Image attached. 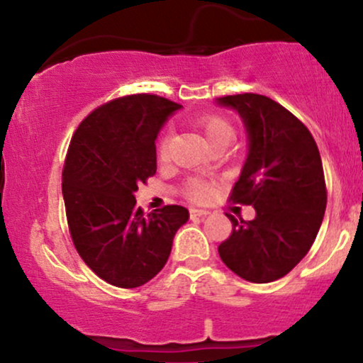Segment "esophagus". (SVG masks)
I'll return each instance as SVG.
<instances>
[{"mask_svg":"<svg viewBox=\"0 0 363 363\" xmlns=\"http://www.w3.org/2000/svg\"><path fill=\"white\" fill-rule=\"evenodd\" d=\"M206 215H208L206 210H198V208H191L189 210L191 218H198V216H206Z\"/></svg>","mask_w":363,"mask_h":363,"instance_id":"1","label":"esophagus"}]
</instances>
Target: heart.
<instances>
[{
    "mask_svg": "<svg viewBox=\"0 0 363 363\" xmlns=\"http://www.w3.org/2000/svg\"><path fill=\"white\" fill-rule=\"evenodd\" d=\"M196 126L201 129L205 133V136L210 140V143L216 138L223 135H232V128L228 124V121L222 118L218 114H203L199 118H196ZM167 148H169V135L160 136L157 143V155L160 160H164L167 157ZM211 187L210 182L201 181V179H193L186 187V194L187 198H191L193 201H206L208 198L211 196Z\"/></svg>",
    "mask_w": 363,
    "mask_h": 363,
    "instance_id": "heart-1",
    "label": "heart"
}]
</instances>
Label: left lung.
<instances>
[{
  "label": "left lung",
  "instance_id": "1",
  "mask_svg": "<svg viewBox=\"0 0 363 363\" xmlns=\"http://www.w3.org/2000/svg\"><path fill=\"white\" fill-rule=\"evenodd\" d=\"M240 114L249 155L230 201L254 206L256 218L232 222L218 245L222 261L244 280L269 283L290 273L314 244L328 191L319 148L301 119L257 94L220 97Z\"/></svg>",
  "mask_w": 363,
  "mask_h": 363
}]
</instances>
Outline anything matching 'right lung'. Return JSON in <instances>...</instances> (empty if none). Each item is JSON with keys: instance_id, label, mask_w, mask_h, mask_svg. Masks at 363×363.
I'll use <instances>...</instances> for the list:
<instances>
[{"instance_id": "obj_1", "label": "right lung", "mask_w": 363, "mask_h": 363, "mask_svg": "<svg viewBox=\"0 0 363 363\" xmlns=\"http://www.w3.org/2000/svg\"><path fill=\"white\" fill-rule=\"evenodd\" d=\"M179 104L152 94L112 99L82 121L62 167V198L73 245L104 281L136 289L167 262L184 206L145 215L135 191L157 172L155 138Z\"/></svg>"}]
</instances>
